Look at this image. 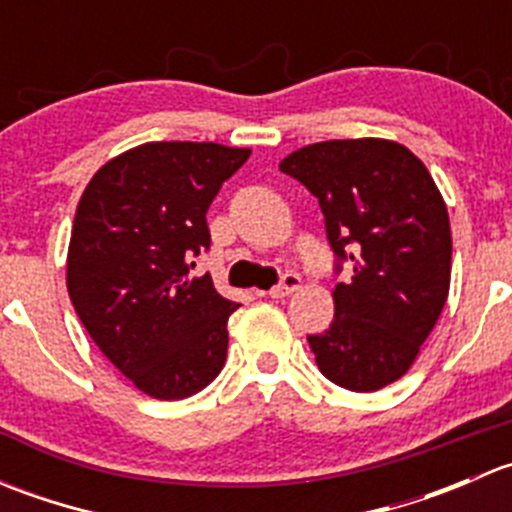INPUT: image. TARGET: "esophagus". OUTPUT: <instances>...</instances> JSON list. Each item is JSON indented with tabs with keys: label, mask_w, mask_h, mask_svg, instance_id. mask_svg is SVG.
Returning a JSON list of instances; mask_svg holds the SVG:
<instances>
[{
	"label": "esophagus",
	"mask_w": 512,
	"mask_h": 512,
	"mask_svg": "<svg viewBox=\"0 0 512 512\" xmlns=\"http://www.w3.org/2000/svg\"><path fill=\"white\" fill-rule=\"evenodd\" d=\"M299 287H302V277H299V275H285V277H282V285L270 289V297L272 299H285L292 292H297Z\"/></svg>",
	"instance_id": "34e87169"
}]
</instances>
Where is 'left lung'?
<instances>
[{"label":"left lung","mask_w":512,"mask_h":512,"mask_svg":"<svg viewBox=\"0 0 512 512\" xmlns=\"http://www.w3.org/2000/svg\"><path fill=\"white\" fill-rule=\"evenodd\" d=\"M282 173L319 200L327 237L354 275L334 287V319L309 337L319 371L376 391L411 369L451 287V223L421 158L386 138L322 141L289 153Z\"/></svg>","instance_id":"left-lung-1"}]
</instances>
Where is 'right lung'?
I'll list each match as a JSON object with an SVG mask.
<instances>
[{
    "label": "right lung",
    "mask_w": 512,
    "mask_h": 512,
    "mask_svg": "<svg viewBox=\"0 0 512 512\" xmlns=\"http://www.w3.org/2000/svg\"><path fill=\"white\" fill-rule=\"evenodd\" d=\"M250 148L153 141L96 170L76 205L66 289L106 359L151 399L203 391L227 356L240 304L190 277L210 247L205 213Z\"/></svg>",
    "instance_id": "obj_1"
}]
</instances>
